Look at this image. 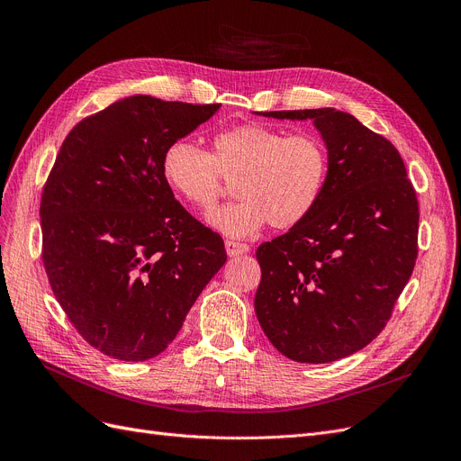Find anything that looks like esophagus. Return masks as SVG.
Segmentation results:
<instances>
[{
    "label": "esophagus",
    "mask_w": 461,
    "mask_h": 461,
    "mask_svg": "<svg viewBox=\"0 0 461 461\" xmlns=\"http://www.w3.org/2000/svg\"><path fill=\"white\" fill-rule=\"evenodd\" d=\"M250 250L249 245L245 243H235V240H226V252L230 258L239 256V254H247Z\"/></svg>",
    "instance_id": "esophagus-1"
}]
</instances>
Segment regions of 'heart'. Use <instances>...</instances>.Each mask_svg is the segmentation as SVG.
Segmentation results:
<instances>
[{
	"instance_id": "obj_1",
	"label": "heart",
	"mask_w": 461,
	"mask_h": 461,
	"mask_svg": "<svg viewBox=\"0 0 461 461\" xmlns=\"http://www.w3.org/2000/svg\"><path fill=\"white\" fill-rule=\"evenodd\" d=\"M211 153L190 140H176L162 153L166 185L200 211L221 196L222 178L234 179L237 202L212 211L207 222L231 239H247L271 224L297 226L316 207L329 174V153L316 134L287 136L258 123L212 136Z\"/></svg>"
}]
</instances>
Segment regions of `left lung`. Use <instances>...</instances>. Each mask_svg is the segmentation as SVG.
<instances>
[{"instance_id": "1", "label": "left lung", "mask_w": 461, "mask_h": 461, "mask_svg": "<svg viewBox=\"0 0 461 461\" xmlns=\"http://www.w3.org/2000/svg\"><path fill=\"white\" fill-rule=\"evenodd\" d=\"M310 119L329 153L312 212L263 243L258 321L287 358L325 365L366 348L389 321L417 259L419 202L394 145L336 108L265 112Z\"/></svg>"}]
</instances>
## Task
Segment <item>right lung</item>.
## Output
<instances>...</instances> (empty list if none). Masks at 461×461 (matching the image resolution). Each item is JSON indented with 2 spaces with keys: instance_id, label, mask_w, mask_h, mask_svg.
Here are the masks:
<instances>
[{
  "instance_id": "right-lung-1",
  "label": "right lung",
  "mask_w": 461,
  "mask_h": 461,
  "mask_svg": "<svg viewBox=\"0 0 461 461\" xmlns=\"http://www.w3.org/2000/svg\"><path fill=\"white\" fill-rule=\"evenodd\" d=\"M218 108L121 99L68 132L44 185L48 282L87 344L112 358L162 353L226 263L222 237L183 209L160 169L167 145Z\"/></svg>"
}]
</instances>
